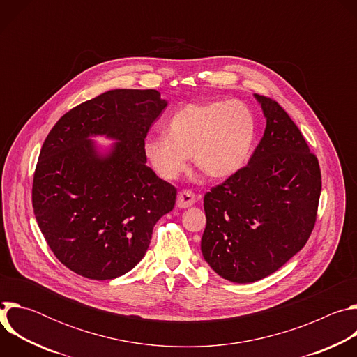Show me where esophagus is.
I'll return each instance as SVG.
<instances>
[{
  "instance_id": "esophagus-1",
  "label": "esophagus",
  "mask_w": 357,
  "mask_h": 357,
  "mask_svg": "<svg viewBox=\"0 0 357 357\" xmlns=\"http://www.w3.org/2000/svg\"><path fill=\"white\" fill-rule=\"evenodd\" d=\"M195 202H196V196L192 190H182L178 195L176 206L181 209H186V208H190Z\"/></svg>"
}]
</instances>
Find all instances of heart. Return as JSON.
Masks as SVG:
<instances>
[{"label": "heart", "mask_w": 357, "mask_h": 357, "mask_svg": "<svg viewBox=\"0 0 357 357\" xmlns=\"http://www.w3.org/2000/svg\"><path fill=\"white\" fill-rule=\"evenodd\" d=\"M165 127L168 135H148L142 151L151 167L167 181L186 171L190 154L208 176L233 175L245 164L256 134L251 110L238 100L185 105Z\"/></svg>", "instance_id": "obj_1"}]
</instances>
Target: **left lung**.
<instances>
[{"label":"left lung","instance_id":"8db88e82","mask_svg":"<svg viewBox=\"0 0 357 357\" xmlns=\"http://www.w3.org/2000/svg\"><path fill=\"white\" fill-rule=\"evenodd\" d=\"M267 126L248 164L205 195L202 254L225 280L247 284L281 268L308 241L322 189L318 158L275 100L254 94Z\"/></svg>","mask_w":357,"mask_h":357}]
</instances>
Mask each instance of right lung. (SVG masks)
<instances>
[{
    "label": "right lung",
    "mask_w": 357,
    "mask_h": 357,
    "mask_svg": "<svg viewBox=\"0 0 357 357\" xmlns=\"http://www.w3.org/2000/svg\"><path fill=\"white\" fill-rule=\"evenodd\" d=\"M168 106L161 93L116 89L76 106L49 131L33 174L32 206L56 259L90 280L132 270L176 188L146 167L144 139ZM116 139L103 155L89 138Z\"/></svg>",
    "instance_id": "obj_1"
}]
</instances>
